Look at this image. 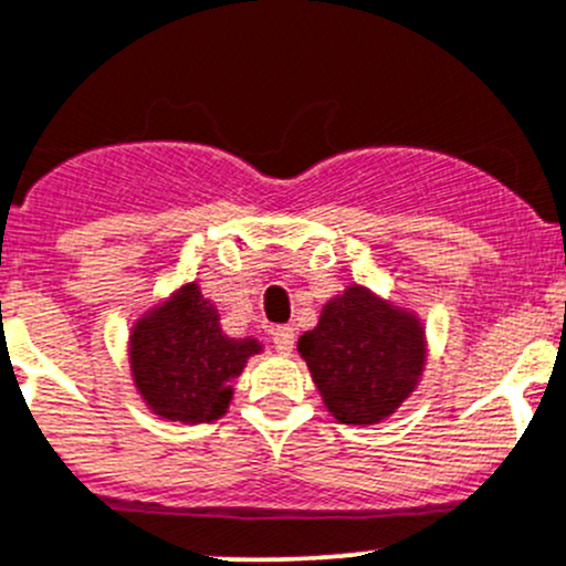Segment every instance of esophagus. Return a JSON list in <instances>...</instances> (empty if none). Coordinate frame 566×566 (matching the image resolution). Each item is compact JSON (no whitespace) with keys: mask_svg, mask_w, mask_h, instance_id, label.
<instances>
[{"mask_svg":"<svg viewBox=\"0 0 566 566\" xmlns=\"http://www.w3.org/2000/svg\"><path fill=\"white\" fill-rule=\"evenodd\" d=\"M271 338H273V347H276V353H282V355L293 353V347H295L293 325H279V328L271 331Z\"/></svg>","mask_w":566,"mask_h":566,"instance_id":"obj_1","label":"esophagus"}]
</instances>
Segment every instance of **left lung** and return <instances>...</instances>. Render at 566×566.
<instances>
[{"label": "left lung", "mask_w": 566, "mask_h": 566, "mask_svg": "<svg viewBox=\"0 0 566 566\" xmlns=\"http://www.w3.org/2000/svg\"><path fill=\"white\" fill-rule=\"evenodd\" d=\"M298 353L338 423L388 420L418 388L426 366V328L415 312L349 284L298 338Z\"/></svg>", "instance_id": "8db88e82"}]
</instances>
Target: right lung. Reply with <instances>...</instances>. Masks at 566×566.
<instances>
[{
	"label": "right lung",
	"mask_w": 566,
	"mask_h": 566,
	"mask_svg": "<svg viewBox=\"0 0 566 566\" xmlns=\"http://www.w3.org/2000/svg\"><path fill=\"white\" fill-rule=\"evenodd\" d=\"M258 338H230L219 325V308L187 282L135 319L129 331V371L143 403L178 423H211L233 401V379Z\"/></svg>",
	"instance_id": "1"
}]
</instances>
